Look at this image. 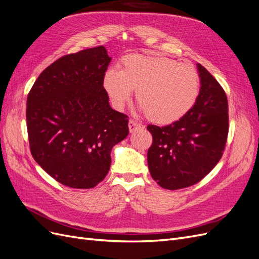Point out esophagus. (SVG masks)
<instances>
[{"label":"esophagus","instance_id":"esophagus-1","mask_svg":"<svg viewBox=\"0 0 259 259\" xmlns=\"http://www.w3.org/2000/svg\"><path fill=\"white\" fill-rule=\"evenodd\" d=\"M128 128H130V132H131V133H134V132H136V131L142 130L143 126H142V125H140L139 123L131 120V121L128 122Z\"/></svg>","mask_w":259,"mask_h":259}]
</instances>
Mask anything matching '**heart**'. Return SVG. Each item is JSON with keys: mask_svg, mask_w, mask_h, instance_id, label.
I'll list each match as a JSON object with an SVG mask.
<instances>
[{"mask_svg": "<svg viewBox=\"0 0 259 259\" xmlns=\"http://www.w3.org/2000/svg\"><path fill=\"white\" fill-rule=\"evenodd\" d=\"M103 85L116 109H122L136 91L148 119L168 125L182 120L194 107L201 79L190 64L163 55L132 54L122 58L120 70H107Z\"/></svg>", "mask_w": 259, "mask_h": 259, "instance_id": "1", "label": "heart"}]
</instances>
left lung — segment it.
<instances>
[{
	"label": "left lung",
	"instance_id": "obj_1",
	"mask_svg": "<svg viewBox=\"0 0 259 259\" xmlns=\"http://www.w3.org/2000/svg\"><path fill=\"white\" fill-rule=\"evenodd\" d=\"M199 98L182 120L166 126L148 125L153 142L148 150L151 177L164 189L199 183L221 160L229 131L228 100L215 77L198 64Z\"/></svg>",
	"mask_w": 259,
	"mask_h": 259
}]
</instances>
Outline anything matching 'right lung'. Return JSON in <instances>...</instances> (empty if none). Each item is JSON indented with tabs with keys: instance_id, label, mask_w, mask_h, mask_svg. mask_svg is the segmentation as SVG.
Returning a JSON list of instances; mask_svg holds the SVG:
<instances>
[{
	"instance_id": "obj_1",
	"label": "right lung",
	"mask_w": 259,
	"mask_h": 259,
	"mask_svg": "<svg viewBox=\"0 0 259 259\" xmlns=\"http://www.w3.org/2000/svg\"><path fill=\"white\" fill-rule=\"evenodd\" d=\"M104 46L62 56L38 75L27 98L33 159L58 183L90 189L103 182L111 149L128 135V116L109 105Z\"/></svg>"
}]
</instances>
